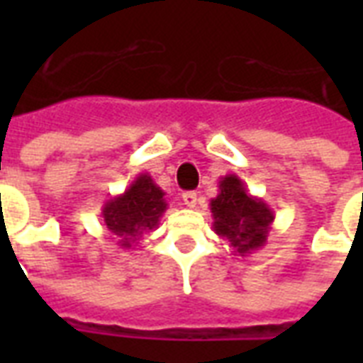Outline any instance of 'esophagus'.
Returning a JSON list of instances; mask_svg holds the SVG:
<instances>
[{
    "label": "esophagus",
    "mask_w": 363,
    "mask_h": 363,
    "mask_svg": "<svg viewBox=\"0 0 363 363\" xmlns=\"http://www.w3.org/2000/svg\"><path fill=\"white\" fill-rule=\"evenodd\" d=\"M182 201L186 205L188 209H194L198 205V194L196 192H184L182 194Z\"/></svg>",
    "instance_id": "34e87169"
}]
</instances>
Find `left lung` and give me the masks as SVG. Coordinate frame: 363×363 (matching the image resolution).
<instances>
[{"label":"left lung","mask_w":363,"mask_h":363,"mask_svg":"<svg viewBox=\"0 0 363 363\" xmlns=\"http://www.w3.org/2000/svg\"><path fill=\"white\" fill-rule=\"evenodd\" d=\"M209 205L213 230L218 238L230 241L233 252L247 256L264 247L275 213L264 199L250 196L238 175L222 177L218 196Z\"/></svg>","instance_id":"obj_1"}]
</instances>
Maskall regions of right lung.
<instances>
[{
    "mask_svg": "<svg viewBox=\"0 0 363 363\" xmlns=\"http://www.w3.org/2000/svg\"><path fill=\"white\" fill-rule=\"evenodd\" d=\"M165 192L152 181L148 173L133 179L124 194L105 201L101 216L105 226L118 238V247L131 248L143 233L152 232L167 209Z\"/></svg>",
    "mask_w": 363,
    "mask_h": 363,
    "instance_id": "right-lung-1",
    "label": "right lung"
}]
</instances>
